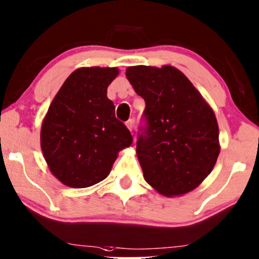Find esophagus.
I'll use <instances>...</instances> for the list:
<instances>
[{"label": "esophagus", "instance_id": "1", "mask_svg": "<svg viewBox=\"0 0 259 259\" xmlns=\"http://www.w3.org/2000/svg\"><path fill=\"white\" fill-rule=\"evenodd\" d=\"M126 126H127V128H128L131 132H132L133 127H134V120L133 119H130L128 121H126Z\"/></svg>", "mask_w": 259, "mask_h": 259}]
</instances>
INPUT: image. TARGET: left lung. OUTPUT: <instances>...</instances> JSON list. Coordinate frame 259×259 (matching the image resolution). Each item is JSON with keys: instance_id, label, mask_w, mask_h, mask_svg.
<instances>
[{"instance_id": "left-lung-1", "label": "left lung", "mask_w": 259, "mask_h": 259, "mask_svg": "<svg viewBox=\"0 0 259 259\" xmlns=\"http://www.w3.org/2000/svg\"><path fill=\"white\" fill-rule=\"evenodd\" d=\"M126 77L145 100L147 126L137 142L144 179L165 197L194 190L220 153L213 109L175 66H128Z\"/></svg>"}]
</instances>
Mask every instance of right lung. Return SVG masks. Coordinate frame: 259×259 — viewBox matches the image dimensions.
<instances>
[{"mask_svg": "<svg viewBox=\"0 0 259 259\" xmlns=\"http://www.w3.org/2000/svg\"><path fill=\"white\" fill-rule=\"evenodd\" d=\"M117 75V68L77 69L49 107L40 146L50 171L64 186L87 188L103 181L119 151L133 142L107 97V88Z\"/></svg>", "mask_w": 259, "mask_h": 259, "instance_id": "obj_1", "label": "right lung"}]
</instances>
